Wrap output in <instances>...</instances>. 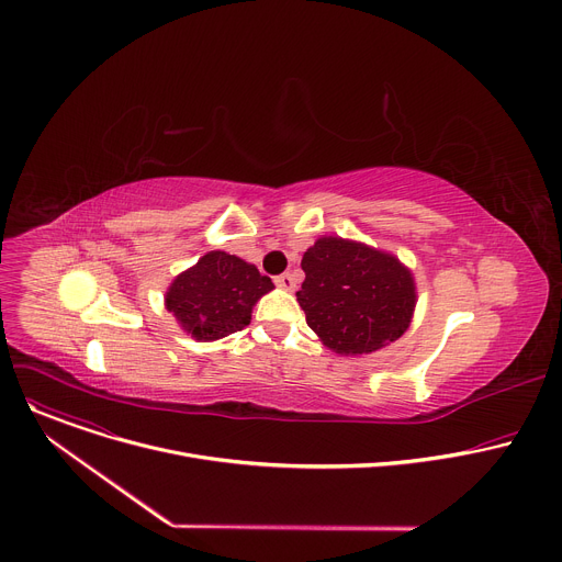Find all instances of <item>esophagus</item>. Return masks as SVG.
<instances>
[{"instance_id": "esophagus-1", "label": "esophagus", "mask_w": 562, "mask_h": 562, "mask_svg": "<svg viewBox=\"0 0 562 562\" xmlns=\"http://www.w3.org/2000/svg\"><path fill=\"white\" fill-rule=\"evenodd\" d=\"M276 284H278L280 289H284V291H293V289H295V278H293L291 273H282V276L276 278Z\"/></svg>"}]
</instances>
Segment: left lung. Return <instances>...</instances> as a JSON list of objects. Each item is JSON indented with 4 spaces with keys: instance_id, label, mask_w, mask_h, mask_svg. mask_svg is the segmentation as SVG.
Wrapping results in <instances>:
<instances>
[{
    "instance_id": "8db88e82",
    "label": "left lung",
    "mask_w": 562,
    "mask_h": 562,
    "mask_svg": "<svg viewBox=\"0 0 562 562\" xmlns=\"http://www.w3.org/2000/svg\"><path fill=\"white\" fill-rule=\"evenodd\" d=\"M295 293L306 325L340 356H362L409 329L416 282L395 256L342 237H319L302 256Z\"/></svg>"
}]
</instances>
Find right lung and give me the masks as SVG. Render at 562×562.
Returning a JSON list of instances; mask_svg holds the SVG:
<instances>
[{"label":"right lung","instance_id":"1","mask_svg":"<svg viewBox=\"0 0 562 562\" xmlns=\"http://www.w3.org/2000/svg\"><path fill=\"white\" fill-rule=\"evenodd\" d=\"M271 289V278L256 265L226 251H209L171 282L165 304L191 338L209 342L243 331L256 302Z\"/></svg>","mask_w":562,"mask_h":562}]
</instances>
